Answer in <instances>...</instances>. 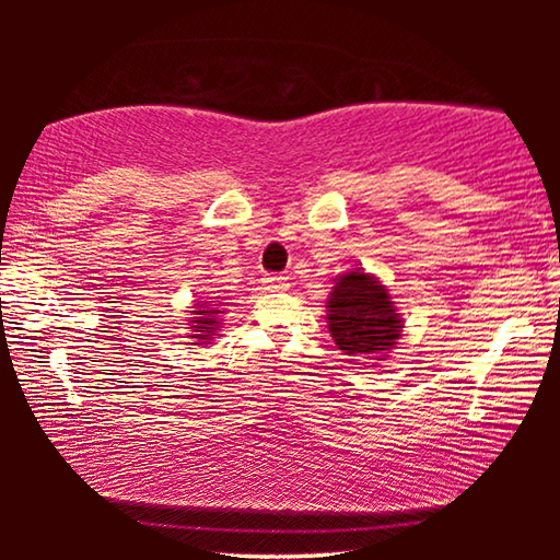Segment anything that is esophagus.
<instances>
[{"mask_svg":"<svg viewBox=\"0 0 560 560\" xmlns=\"http://www.w3.org/2000/svg\"><path fill=\"white\" fill-rule=\"evenodd\" d=\"M261 287L267 289V291H287L291 283H289L287 277H277V273H273V277H264L261 279Z\"/></svg>","mask_w":560,"mask_h":560,"instance_id":"34e87169","label":"esophagus"}]
</instances>
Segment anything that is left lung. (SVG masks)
<instances>
[{"instance_id": "left-lung-1", "label": "left lung", "mask_w": 560, "mask_h": 560, "mask_svg": "<svg viewBox=\"0 0 560 560\" xmlns=\"http://www.w3.org/2000/svg\"><path fill=\"white\" fill-rule=\"evenodd\" d=\"M326 308L338 350L355 360H383L402 334V318L390 293L363 269L336 279Z\"/></svg>"}]
</instances>
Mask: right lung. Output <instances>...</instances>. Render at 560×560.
<instances>
[{
  "mask_svg": "<svg viewBox=\"0 0 560 560\" xmlns=\"http://www.w3.org/2000/svg\"><path fill=\"white\" fill-rule=\"evenodd\" d=\"M192 311V318H189V338L197 340L195 346H202V343H210V340L217 336V330L222 328V314L224 311L220 308V303H212V301H205V303H195Z\"/></svg>",
  "mask_w": 560,
  "mask_h": 560,
  "instance_id": "add662e5",
  "label": "right lung"
}]
</instances>
